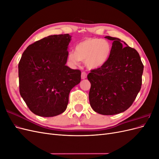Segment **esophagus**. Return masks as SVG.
<instances>
[{"label": "esophagus", "mask_w": 159, "mask_h": 159, "mask_svg": "<svg viewBox=\"0 0 159 159\" xmlns=\"http://www.w3.org/2000/svg\"><path fill=\"white\" fill-rule=\"evenodd\" d=\"M81 79H85L87 78V73L85 71H82L81 72Z\"/></svg>", "instance_id": "obj_1"}]
</instances>
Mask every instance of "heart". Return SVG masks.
I'll use <instances>...</instances> for the list:
<instances>
[{
    "instance_id": "b5f03b06",
    "label": "heart",
    "mask_w": 159,
    "mask_h": 159,
    "mask_svg": "<svg viewBox=\"0 0 159 159\" xmlns=\"http://www.w3.org/2000/svg\"><path fill=\"white\" fill-rule=\"evenodd\" d=\"M111 46L107 40L89 38L80 42L75 51L68 54V60L71 64H78L80 60L85 61L86 66L90 69L100 68L109 59Z\"/></svg>"
}]
</instances>
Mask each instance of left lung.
<instances>
[{
    "label": "left lung",
    "mask_w": 159,
    "mask_h": 159,
    "mask_svg": "<svg viewBox=\"0 0 159 159\" xmlns=\"http://www.w3.org/2000/svg\"><path fill=\"white\" fill-rule=\"evenodd\" d=\"M105 38L113 40L111 52L104 65L88 75L89 99L95 112L112 115L131 106L141 88L144 66L135 49L119 38Z\"/></svg>",
    "instance_id": "left-lung-1"
}]
</instances>
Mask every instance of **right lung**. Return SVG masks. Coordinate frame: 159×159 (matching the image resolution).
Instances as JSON below:
<instances>
[{
	"label": "right lung",
	"instance_id": "right-lung-1",
	"mask_svg": "<svg viewBox=\"0 0 159 159\" xmlns=\"http://www.w3.org/2000/svg\"><path fill=\"white\" fill-rule=\"evenodd\" d=\"M68 34L45 37L28 46L18 64L19 91L32 113L54 117L64 112L81 71L66 66Z\"/></svg>",
	"mask_w": 159,
	"mask_h": 159
}]
</instances>
